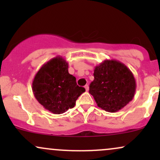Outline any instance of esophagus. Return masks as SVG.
Instances as JSON below:
<instances>
[{
  "label": "esophagus",
  "mask_w": 160,
  "mask_h": 160,
  "mask_svg": "<svg viewBox=\"0 0 160 160\" xmlns=\"http://www.w3.org/2000/svg\"><path fill=\"white\" fill-rule=\"evenodd\" d=\"M84 88H85V89H86V92L89 90V86H88V85H86L85 86H84Z\"/></svg>",
  "instance_id": "1"
}]
</instances>
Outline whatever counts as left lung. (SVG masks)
<instances>
[{"label": "left lung", "mask_w": 160, "mask_h": 160, "mask_svg": "<svg viewBox=\"0 0 160 160\" xmlns=\"http://www.w3.org/2000/svg\"><path fill=\"white\" fill-rule=\"evenodd\" d=\"M94 80L89 85V93L98 107L114 113L132 100L136 81L127 66L117 60H104L95 66Z\"/></svg>", "instance_id": "8db88e82"}]
</instances>
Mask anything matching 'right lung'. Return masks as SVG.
Listing matches in <instances>:
<instances>
[{"mask_svg": "<svg viewBox=\"0 0 160 160\" xmlns=\"http://www.w3.org/2000/svg\"><path fill=\"white\" fill-rule=\"evenodd\" d=\"M32 91L46 110L61 114L74 108L77 99L86 90L77 85L75 77L68 73V63L58 56L43 64L37 72Z\"/></svg>", "mask_w": 160, "mask_h": 160, "instance_id": "1", "label": "right lung"}]
</instances>
